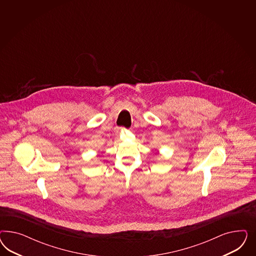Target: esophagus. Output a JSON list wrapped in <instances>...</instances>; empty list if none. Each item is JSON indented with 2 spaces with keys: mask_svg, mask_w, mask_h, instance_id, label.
Segmentation results:
<instances>
[{
  "mask_svg": "<svg viewBox=\"0 0 256 256\" xmlns=\"http://www.w3.org/2000/svg\"><path fill=\"white\" fill-rule=\"evenodd\" d=\"M124 130V128H121V130Z\"/></svg>",
  "mask_w": 256,
  "mask_h": 256,
  "instance_id": "34e87169",
  "label": "esophagus"
}]
</instances>
